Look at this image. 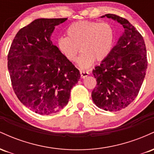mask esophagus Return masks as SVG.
<instances>
[{"label":"esophagus","mask_w":154,"mask_h":154,"mask_svg":"<svg viewBox=\"0 0 154 154\" xmlns=\"http://www.w3.org/2000/svg\"><path fill=\"white\" fill-rule=\"evenodd\" d=\"M88 75H89V72L85 71V70H80V75L82 78H85Z\"/></svg>","instance_id":"1"}]
</instances>
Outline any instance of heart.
I'll return each mask as SVG.
<instances>
[{"mask_svg": "<svg viewBox=\"0 0 154 154\" xmlns=\"http://www.w3.org/2000/svg\"><path fill=\"white\" fill-rule=\"evenodd\" d=\"M66 38L57 40V47L65 59L75 62L79 49L82 55L78 66L81 69L90 68L94 63L106 59L114 48L116 32L109 22L81 21L73 23L66 29Z\"/></svg>", "mask_w": 154, "mask_h": 154, "instance_id": "1", "label": "heart"}]
</instances>
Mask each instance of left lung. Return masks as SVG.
Here are the masks:
<instances>
[{
  "label": "left lung",
  "mask_w": 154,
  "mask_h": 154,
  "mask_svg": "<svg viewBox=\"0 0 154 154\" xmlns=\"http://www.w3.org/2000/svg\"><path fill=\"white\" fill-rule=\"evenodd\" d=\"M125 29L111 54L95 67L96 87L92 92L95 105L105 111L125 109L138 94L146 73L148 61L143 38L127 19L108 14Z\"/></svg>",
  "instance_id": "obj_1"
}]
</instances>
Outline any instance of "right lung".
<instances>
[{
	"instance_id": "right-lung-1",
	"label": "right lung",
	"mask_w": 154,
	"mask_h": 154,
	"mask_svg": "<svg viewBox=\"0 0 154 154\" xmlns=\"http://www.w3.org/2000/svg\"><path fill=\"white\" fill-rule=\"evenodd\" d=\"M63 19H38L16 35L8 55V69L15 94L40 115L58 112L68 103L80 78L79 70L53 44L51 35Z\"/></svg>"
}]
</instances>
